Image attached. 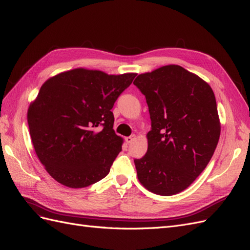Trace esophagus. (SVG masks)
Segmentation results:
<instances>
[{
  "instance_id": "obj_1",
  "label": "esophagus",
  "mask_w": 250,
  "mask_h": 250,
  "mask_svg": "<svg viewBox=\"0 0 250 250\" xmlns=\"http://www.w3.org/2000/svg\"><path fill=\"white\" fill-rule=\"evenodd\" d=\"M134 139H135V135L133 134V135H130V137L125 138V141H126L128 144H130V143H132V141H134Z\"/></svg>"
}]
</instances>
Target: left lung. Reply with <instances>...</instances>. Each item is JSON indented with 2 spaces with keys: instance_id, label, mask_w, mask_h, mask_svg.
<instances>
[{
  "instance_id": "obj_1",
  "label": "left lung",
  "mask_w": 250,
  "mask_h": 250,
  "mask_svg": "<svg viewBox=\"0 0 250 250\" xmlns=\"http://www.w3.org/2000/svg\"><path fill=\"white\" fill-rule=\"evenodd\" d=\"M133 84L151 119L147 152L134 160L138 178L154 194H177L206 169L217 147L221 126L213 89L176 64L141 74Z\"/></svg>"
}]
</instances>
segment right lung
Returning <instances> with one entry per match:
<instances>
[{
  "label": "right lung",
  "instance_id": "right-lung-1",
  "mask_svg": "<svg viewBox=\"0 0 250 250\" xmlns=\"http://www.w3.org/2000/svg\"><path fill=\"white\" fill-rule=\"evenodd\" d=\"M135 76L75 69L42 85L28 125L37 157L59 184L85 188L109 173L123 144L111 108Z\"/></svg>",
  "mask_w": 250,
  "mask_h": 250
}]
</instances>
